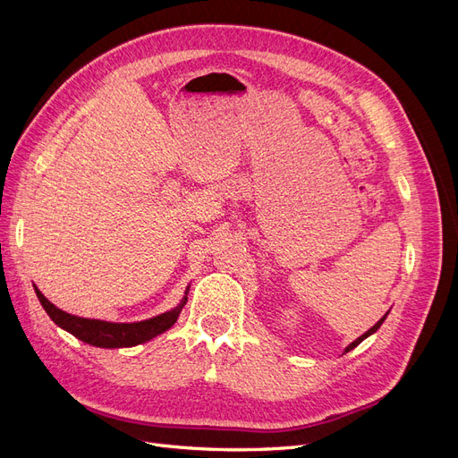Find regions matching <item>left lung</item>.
Instances as JSON below:
<instances>
[{"label":"left lung","mask_w":458,"mask_h":458,"mask_svg":"<svg viewBox=\"0 0 458 458\" xmlns=\"http://www.w3.org/2000/svg\"><path fill=\"white\" fill-rule=\"evenodd\" d=\"M387 313H390V311H387ZM387 313H386V315H384V317H382V318H380V321H378V323H377V325H374V327H372V328H369V330H367V332H365V335H363V336H359V338H357V340H355V342H352V344H350V345H348V348H345V352H344V353H348V352H352V350H353V348H357V345H359V344H361V342H363V340H365V338H369V336H370V335H374V332H377V330H378V328H380V325H382V323H384V321H386V317H387Z\"/></svg>","instance_id":"8db88e82"}]
</instances>
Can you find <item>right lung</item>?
Wrapping results in <instances>:
<instances>
[{"instance_id": "right-lung-1", "label": "right lung", "mask_w": 458, "mask_h": 458, "mask_svg": "<svg viewBox=\"0 0 458 458\" xmlns=\"http://www.w3.org/2000/svg\"><path fill=\"white\" fill-rule=\"evenodd\" d=\"M34 290L39 303L44 306L46 313L51 317V321L55 325L61 327L66 332H71V335L76 336L78 340L95 345V348H110V350L131 348V345L148 342L155 336L162 335V332L172 328L174 323L177 321L179 313H182L183 306L187 303V294H189V286H187L185 298L179 301L177 308L152 318H147V321L108 323V321H99V318H86V317H76V315L66 313L57 306H53V303L39 293L36 284H34Z\"/></svg>"}]
</instances>
